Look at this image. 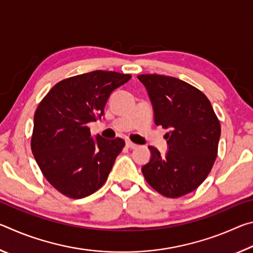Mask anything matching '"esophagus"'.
Listing matches in <instances>:
<instances>
[{
	"label": "esophagus",
	"instance_id": "1",
	"mask_svg": "<svg viewBox=\"0 0 253 253\" xmlns=\"http://www.w3.org/2000/svg\"><path fill=\"white\" fill-rule=\"evenodd\" d=\"M126 146H127L128 148L134 149V148H136V147H137V145H136V144H134V143L129 142V140H127V142H126Z\"/></svg>",
	"mask_w": 253,
	"mask_h": 253
}]
</instances>
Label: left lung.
I'll use <instances>...</instances> for the list:
<instances>
[{"instance_id":"1","label":"left lung","mask_w":253,"mask_h":253,"mask_svg":"<svg viewBox=\"0 0 253 253\" xmlns=\"http://www.w3.org/2000/svg\"><path fill=\"white\" fill-rule=\"evenodd\" d=\"M154 107L155 125L169 128V151L149 146L151 161L142 168L146 182L166 198L196 190L211 172L221 135L219 118L208 97L174 77L139 75Z\"/></svg>"}]
</instances>
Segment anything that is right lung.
<instances>
[{
    "label": "right lung",
    "mask_w": 253,
    "mask_h": 253,
    "mask_svg": "<svg viewBox=\"0 0 253 253\" xmlns=\"http://www.w3.org/2000/svg\"><path fill=\"white\" fill-rule=\"evenodd\" d=\"M130 75L96 70L55 84L34 114L31 149L42 174L70 199L89 196L104 185L125 140L91 138L88 123L104 114L115 89Z\"/></svg>",
    "instance_id": "obj_1"
}]
</instances>
